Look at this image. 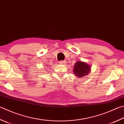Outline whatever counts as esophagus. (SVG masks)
<instances>
[{
  "label": "esophagus",
  "mask_w": 124,
  "mask_h": 124,
  "mask_svg": "<svg viewBox=\"0 0 124 124\" xmlns=\"http://www.w3.org/2000/svg\"><path fill=\"white\" fill-rule=\"evenodd\" d=\"M65 61H64V60H62V61H60L59 62V64H61V65H64L65 64Z\"/></svg>",
  "instance_id": "34e87169"
}]
</instances>
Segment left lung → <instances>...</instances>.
<instances>
[{"label": "left lung", "mask_w": 124, "mask_h": 124, "mask_svg": "<svg viewBox=\"0 0 124 124\" xmlns=\"http://www.w3.org/2000/svg\"><path fill=\"white\" fill-rule=\"evenodd\" d=\"M91 67L87 63L82 62H76L74 67L73 72L75 75L78 77H83L90 73Z\"/></svg>", "instance_id": "1"}]
</instances>
